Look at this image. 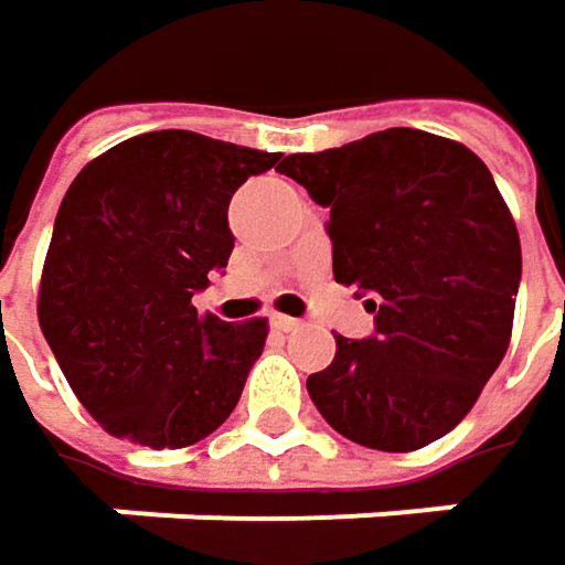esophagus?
<instances>
[{
    "label": "esophagus",
    "mask_w": 565,
    "mask_h": 565,
    "mask_svg": "<svg viewBox=\"0 0 565 565\" xmlns=\"http://www.w3.org/2000/svg\"><path fill=\"white\" fill-rule=\"evenodd\" d=\"M273 328H276V331H282V334H292V331H299V328H302V321L289 316H273Z\"/></svg>",
    "instance_id": "obj_1"
}]
</instances>
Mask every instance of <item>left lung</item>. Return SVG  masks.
<instances>
[{"instance_id":"left-lung-1","label":"left lung","mask_w":565,"mask_h":565,"mask_svg":"<svg viewBox=\"0 0 565 565\" xmlns=\"http://www.w3.org/2000/svg\"><path fill=\"white\" fill-rule=\"evenodd\" d=\"M331 207V269L358 286L377 331L334 334L309 396L344 439L413 452L456 429L508 354L521 282L518 224L488 166L456 139L384 129L324 152L286 156Z\"/></svg>"}]
</instances>
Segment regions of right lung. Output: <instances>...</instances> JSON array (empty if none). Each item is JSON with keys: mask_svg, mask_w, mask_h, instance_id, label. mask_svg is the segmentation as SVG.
<instances>
[{"mask_svg": "<svg viewBox=\"0 0 565 565\" xmlns=\"http://www.w3.org/2000/svg\"><path fill=\"white\" fill-rule=\"evenodd\" d=\"M282 152L188 129L132 136L71 181L38 286V324L109 436L184 449L237 406L266 318L221 321L191 296L234 249L227 204Z\"/></svg>", "mask_w": 565, "mask_h": 565, "instance_id": "add662e5", "label": "right lung"}]
</instances>
